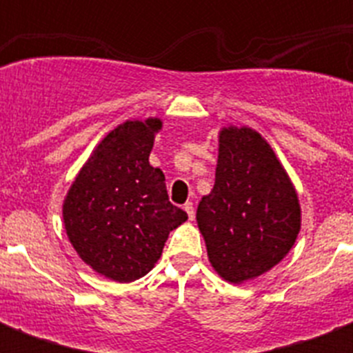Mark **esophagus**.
Here are the masks:
<instances>
[{"label": "esophagus", "instance_id": "obj_1", "mask_svg": "<svg viewBox=\"0 0 353 353\" xmlns=\"http://www.w3.org/2000/svg\"><path fill=\"white\" fill-rule=\"evenodd\" d=\"M183 209H185V212H187V214H188V220H194V205L190 203V201H187Z\"/></svg>", "mask_w": 353, "mask_h": 353}]
</instances>
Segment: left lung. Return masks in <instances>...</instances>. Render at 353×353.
<instances>
[{
  "instance_id": "1",
  "label": "left lung",
  "mask_w": 353,
  "mask_h": 353,
  "mask_svg": "<svg viewBox=\"0 0 353 353\" xmlns=\"http://www.w3.org/2000/svg\"><path fill=\"white\" fill-rule=\"evenodd\" d=\"M214 187L196 221L210 265L231 284L268 273L295 245L301 203L288 172L265 139L249 126L218 135Z\"/></svg>"
}]
</instances>
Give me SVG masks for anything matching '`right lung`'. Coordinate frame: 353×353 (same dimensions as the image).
<instances>
[{
	"label": "right lung",
	"instance_id": "1",
	"mask_svg": "<svg viewBox=\"0 0 353 353\" xmlns=\"http://www.w3.org/2000/svg\"><path fill=\"white\" fill-rule=\"evenodd\" d=\"M161 128L157 117L113 128L63 199V227L73 249L115 282H133L152 271L170 231L188 218L168 201L165 174L148 161Z\"/></svg>",
	"mask_w": 353,
	"mask_h": 353
}]
</instances>
